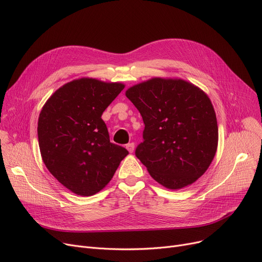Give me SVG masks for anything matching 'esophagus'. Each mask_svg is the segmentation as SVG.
I'll list each match as a JSON object with an SVG mask.
<instances>
[{
    "instance_id": "34e87169",
    "label": "esophagus",
    "mask_w": 262,
    "mask_h": 262,
    "mask_svg": "<svg viewBox=\"0 0 262 262\" xmlns=\"http://www.w3.org/2000/svg\"><path fill=\"white\" fill-rule=\"evenodd\" d=\"M126 148L129 153H133L134 149H135V143L134 142H130L128 144H126Z\"/></svg>"
}]
</instances>
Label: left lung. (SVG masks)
I'll use <instances>...</instances> for the list:
<instances>
[{
	"mask_svg": "<svg viewBox=\"0 0 262 262\" xmlns=\"http://www.w3.org/2000/svg\"><path fill=\"white\" fill-rule=\"evenodd\" d=\"M125 95L144 122L136 156L149 175L168 189L196 182L214 158L219 132L208 95L181 78L154 77Z\"/></svg>",
	"mask_w": 262,
	"mask_h": 262,
	"instance_id": "1",
	"label": "left lung"
}]
</instances>
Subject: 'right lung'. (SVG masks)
<instances>
[{
  "mask_svg": "<svg viewBox=\"0 0 262 262\" xmlns=\"http://www.w3.org/2000/svg\"><path fill=\"white\" fill-rule=\"evenodd\" d=\"M125 85L82 77L67 82L43 105L38 119L41 157L50 173L73 193L104 189L127 156L109 140L104 110Z\"/></svg>",
  "mask_w": 262,
  "mask_h": 262,
  "instance_id": "right-lung-1",
  "label": "right lung"
}]
</instances>
